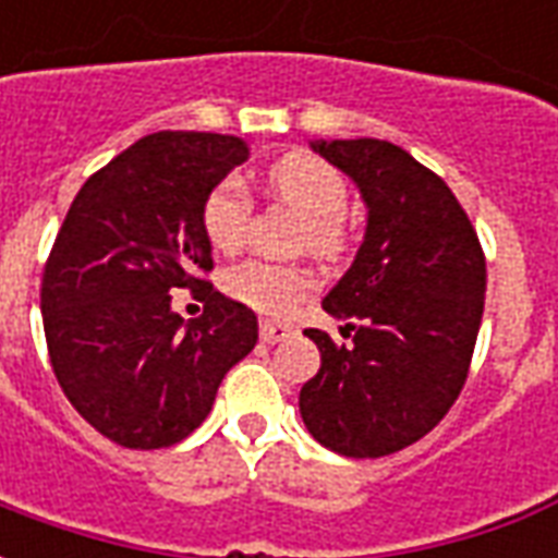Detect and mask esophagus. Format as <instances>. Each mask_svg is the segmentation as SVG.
Masks as SVG:
<instances>
[{
  "instance_id": "1",
  "label": "esophagus",
  "mask_w": 558,
  "mask_h": 558,
  "mask_svg": "<svg viewBox=\"0 0 558 558\" xmlns=\"http://www.w3.org/2000/svg\"><path fill=\"white\" fill-rule=\"evenodd\" d=\"M259 335L266 343H280V340H287L292 335L290 323H278V319H263L259 323Z\"/></svg>"
}]
</instances>
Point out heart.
<instances>
[{
    "label": "heart",
    "mask_w": 558,
    "mask_h": 558,
    "mask_svg": "<svg viewBox=\"0 0 558 558\" xmlns=\"http://www.w3.org/2000/svg\"><path fill=\"white\" fill-rule=\"evenodd\" d=\"M271 194L299 208L304 218V244L319 256H335L343 247V211L350 203V187L331 163L307 151H290L266 170ZM199 223L206 242L218 254H235L242 247L251 223V196L235 175L220 179L203 199ZM223 290L235 302L259 314L280 316L314 290L311 271L302 266H283L268 259H247L227 271Z\"/></svg>",
    "instance_id": "1"
}]
</instances>
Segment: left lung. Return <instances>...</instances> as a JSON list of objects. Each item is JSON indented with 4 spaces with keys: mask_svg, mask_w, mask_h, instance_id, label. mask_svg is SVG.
<instances>
[{
    "mask_svg": "<svg viewBox=\"0 0 558 558\" xmlns=\"http://www.w3.org/2000/svg\"><path fill=\"white\" fill-rule=\"evenodd\" d=\"M311 148L355 182L367 227L323 299L352 340L304 331L323 362L302 386L299 412L335 454H395L430 433L466 383L487 290L484 254L451 187L410 151L371 137Z\"/></svg>",
    "mask_w": 558,
    "mask_h": 558,
    "instance_id": "left-lung-1",
    "label": "left lung"
}]
</instances>
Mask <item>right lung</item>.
<instances>
[{"instance_id":"1","label":"right lung","mask_w":558,"mask_h":558,"mask_svg":"<svg viewBox=\"0 0 558 558\" xmlns=\"http://www.w3.org/2000/svg\"><path fill=\"white\" fill-rule=\"evenodd\" d=\"M247 151L227 134L158 131L86 179L68 208L44 268V335L71 407L116 445L182 442L256 347L254 311L211 287L199 319L172 311V290L206 287L199 208Z\"/></svg>"}]
</instances>
